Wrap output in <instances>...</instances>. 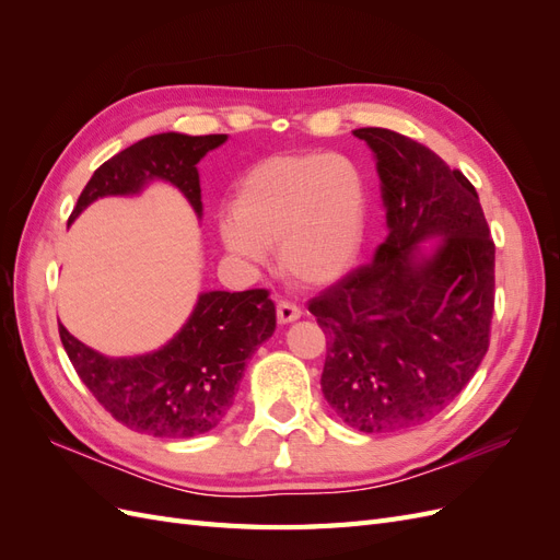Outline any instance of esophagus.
Listing matches in <instances>:
<instances>
[{"instance_id": "esophagus-1", "label": "esophagus", "mask_w": 560, "mask_h": 560, "mask_svg": "<svg viewBox=\"0 0 560 560\" xmlns=\"http://www.w3.org/2000/svg\"><path fill=\"white\" fill-rule=\"evenodd\" d=\"M299 317H301V308L296 306V303L287 301V299L278 301V322H280V325H287V322H294Z\"/></svg>"}]
</instances>
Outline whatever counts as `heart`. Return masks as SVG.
Wrapping results in <instances>:
<instances>
[{
    "label": "heart",
    "mask_w": 560,
    "mask_h": 560,
    "mask_svg": "<svg viewBox=\"0 0 560 560\" xmlns=\"http://www.w3.org/2000/svg\"><path fill=\"white\" fill-rule=\"evenodd\" d=\"M366 229V182L343 154H280L245 173L222 241L235 257L264 261L278 245L287 276L327 284L358 261Z\"/></svg>",
    "instance_id": "obj_1"
}]
</instances>
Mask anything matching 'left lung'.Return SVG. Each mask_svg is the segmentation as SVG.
Returning <instances> with one entry per match:
<instances>
[{"label":"left lung","mask_w":560,"mask_h":560,"mask_svg":"<svg viewBox=\"0 0 560 560\" xmlns=\"http://www.w3.org/2000/svg\"><path fill=\"white\" fill-rule=\"evenodd\" d=\"M376 156L387 238L371 264L308 303L327 334L322 395L346 425L409 430L477 374L495 311V243L471 182L387 128L354 130ZM444 234L430 258L415 245Z\"/></svg>","instance_id":"1"}]
</instances>
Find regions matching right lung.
<instances>
[{
  "mask_svg": "<svg viewBox=\"0 0 560 560\" xmlns=\"http://www.w3.org/2000/svg\"><path fill=\"white\" fill-rule=\"evenodd\" d=\"M226 142V135H151L93 173L70 214L79 217L103 196H132L151 179H165L200 217L196 163ZM67 358L93 397L132 432L189 439L222 420L252 352L276 331V303L268 290L206 292L171 343L140 358H105L58 327Z\"/></svg>",
  "mask_w": 560,
  "mask_h": 560,
  "instance_id": "add662e5",
  "label": "right lung"
}]
</instances>
